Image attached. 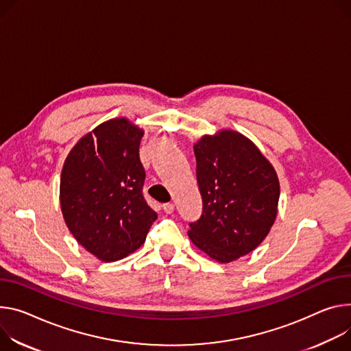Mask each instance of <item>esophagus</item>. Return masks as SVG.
<instances>
[{
  "label": "esophagus",
  "instance_id": "esophagus-1",
  "mask_svg": "<svg viewBox=\"0 0 351 351\" xmlns=\"http://www.w3.org/2000/svg\"><path fill=\"white\" fill-rule=\"evenodd\" d=\"M162 210H164L167 214H172L173 210H175V204H173V203H165V204H162Z\"/></svg>",
  "mask_w": 351,
  "mask_h": 351
}]
</instances>
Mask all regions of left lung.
<instances>
[{
    "mask_svg": "<svg viewBox=\"0 0 351 351\" xmlns=\"http://www.w3.org/2000/svg\"><path fill=\"white\" fill-rule=\"evenodd\" d=\"M202 217L189 238L210 258L228 263L258 247L277 215L280 184L274 168L237 132L204 136L195 145Z\"/></svg>",
    "mask_w": 351,
    "mask_h": 351,
    "instance_id": "obj_1",
    "label": "left lung"
}]
</instances>
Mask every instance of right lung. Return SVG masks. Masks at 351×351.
Listing matches in <instances>:
<instances>
[{
	"instance_id": "obj_1",
	"label": "right lung",
	"mask_w": 351,
	"mask_h": 351,
	"mask_svg": "<svg viewBox=\"0 0 351 351\" xmlns=\"http://www.w3.org/2000/svg\"><path fill=\"white\" fill-rule=\"evenodd\" d=\"M141 137L129 120H109L84 136L62 167V217L74 238L104 262L138 249L156 219L143 195Z\"/></svg>"
}]
</instances>
